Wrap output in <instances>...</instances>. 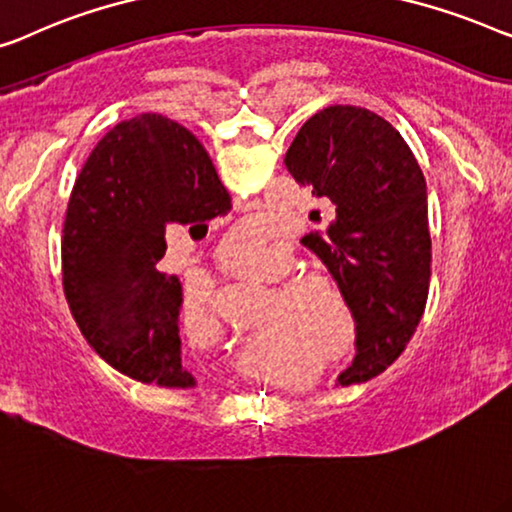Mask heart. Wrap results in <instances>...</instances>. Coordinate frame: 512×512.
Masks as SVG:
<instances>
[{"instance_id": "heart-1", "label": "heart", "mask_w": 512, "mask_h": 512, "mask_svg": "<svg viewBox=\"0 0 512 512\" xmlns=\"http://www.w3.org/2000/svg\"><path fill=\"white\" fill-rule=\"evenodd\" d=\"M240 235L261 238L256 224H242L231 240ZM228 270L247 284L272 288L265 302L261 325L272 330L274 344L318 360L323 369L351 362L362 342V318L351 295L335 277L323 272L290 274L295 270L291 251L284 247H231ZM184 314L194 321L214 314L212 291L207 286L184 293ZM265 335H258L251 353H263Z\"/></svg>"}]
</instances>
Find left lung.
Listing matches in <instances>:
<instances>
[{"instance_id":"8db88e82","label":"left lung","mask_w":512,"mask_h":512,"mask_svg":"<svg viewBox=\"0 0 512 512\" xmlns=\"http://www.w3.org/2000/svg\"><path fill=\"white\" fill-rule=\"evenodd\" d=\"M284 164L325 205L323 231L302 238L351 295L362 342L339 385L383 374L416 332L429 291L427 184L388 120L328 106L302 124Z\"/></svg>"}]
</instances>
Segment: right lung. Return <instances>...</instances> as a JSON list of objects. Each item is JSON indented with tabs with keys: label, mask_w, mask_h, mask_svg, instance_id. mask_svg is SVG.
Wrapping results in <instances>:
<instances>
[{
	"label": "right lung",
	"mask_w": 512,
	"mask_h": 512,
	"mask_svg": "<svg viewBox=\"0 0 512 512\" xmlns=\"http://www.w3.org/2000/svg\"><path fill=\"white\" fill-rule=\"evenodd\" d=\"M212 159L157 113L110 129L73 184L62 228V284L80 332L110 367L161 388H194L182 358V284L157 270L168 224L231 212Z\"/></svg>",
	"instance_id": "add662e5"
}]
</instances>
